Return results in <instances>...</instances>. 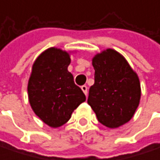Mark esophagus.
<instances>
[{
	"instance_id": "1",
	"label": "esophagus",
	"mask_w": 160,
	"mask_h": 160,
	"mask_svg": "<svg viewBox=\"0 0 160 160\" xmlns=\"http://www.w3.org/2000/svg\"><path fill=\"white\" fill-rule=\"evenodd\" d=\"M81 88H82V90H83V92L85 93V95H86V96H88V87H87V86H82V87H81Z\"/></svg>"
}]
</instances>
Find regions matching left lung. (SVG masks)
I'll return each instance as SVG.
<instances>
[{
  "mask_svg": "<svg viewBox=\"0 0 160 160\" xmlns=\"http://www.w3.org/2000/svg\"><path fill=\"white\" fill-rule=\"evenodd\" d=\"M95 83L88 103L98 121L109 128H118L132 118L137 109L141 87L137 73L118 51L107 49L92 59Z\"/></svg>",
  "mask_w": 160,
  "mask_h": 160,
  "instance_id": "obj_1",
  "label": "left lung"
}]
</instances>
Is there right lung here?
Returning a JSON list of instances; mask_svg holds the SVG:
<instances>
[{
  "instance_id": "obj_1",
  "label": "right lung",
  "mask_w": 160,
  "mask_h": 160,
  "mask_svg": "<svg viewBox=\"0 0 160 160\" xmlns=\"http://www.w3.org/2000/svg\"><path fill=\"white\" fill-rule=\"evenodd\" d=\"M70 53L58 48L43 51L34 62L28 92L30 106L47 125L57 128L70 120L86 96L68 71Z\"/></svg>"
}]
</instances>
